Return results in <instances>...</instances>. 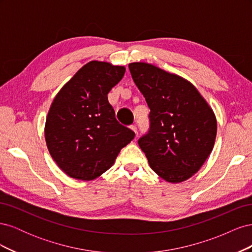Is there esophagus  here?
<instances>
[{
  "label": "esophagus",
  "instance_id": "34e87169",
  "mask_svg": "<svg viewBox=\"0 0 252 252\" xmlns=\"http://www.w3.org/2000/svg\"><path fill=\"white\" fill-rule=\"evenodd\" d=\"M130 128H131V130H132L135 134H138V128H136V126H135V125H131V126H130Z\"/></svg>",
  "mask_w": 252,
  "mask_h": 252
}]
</instances>
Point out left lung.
<instances>
[{
    "instance_id": "left-lung-1",
    "label": "left lung",
    "mask_w": 252,
    "mask_h": 252,
    "mask_svg": "<svg viewBox=\"0 0 252 252\" xmlns=\"http://www.w3.org/2000/svg\"><path fill=\"white\" fill-rule=\"evenodd\" d=\"M150 108V126L138 143L158 175L181 183L200 170L211 154L217 119L197 89L180 75L147 63L129 64Z\"/></svg>"
}]
</instances>
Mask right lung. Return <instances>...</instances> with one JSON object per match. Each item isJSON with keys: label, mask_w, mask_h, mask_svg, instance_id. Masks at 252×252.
<instances>
[{"label": "right lung", "mask_w": 252, "mask_h": 252, "mask_svg": "<svg viewBox=\"0 0 252 252\" xmlns=\"http://www.w3.org/2000/svg\"><path fill=\"white\" fill-rule=\"evenodd\" d=\"M124 73V66L91 61L53 100L45 140L52 158L70 178L89 181L100 177L133 140L135 133L117 121L107 97Z\"/></svg>", "instance_id": "add662e5"}]
</instances>
